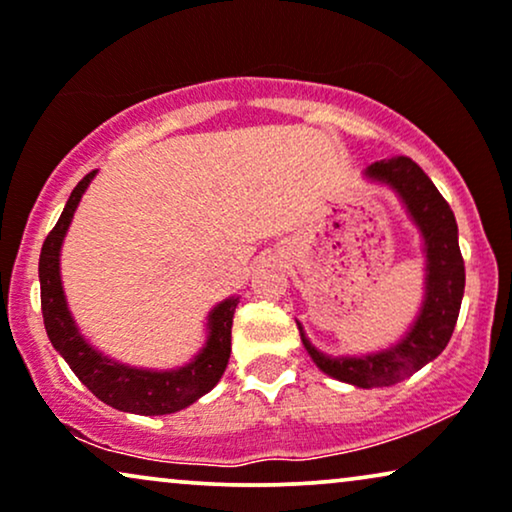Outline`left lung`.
Returning <instances> with one entry per match:
<instances>
[{
    "instance_id": "obj_1",
    "label": "left lung",
    "mask_w": 512,
    "mask_h": 512,
    "mask_svg": "<svg viewBox=\"0 0 512 512\" xmlns=\"http://www.w3.org/2000/svg\"><path fill=\"white\" fill-rule=\"evenodd\" d=\"M364 177L385 184L397 193L406 215L423 238L425 295L420 312L401 340L387 349L361 357H331L316 349L297 321L302 345L323 373L354 387H387L401 383L437 359L449 345L461 312L465 290V267L458 248V224L449 203L437 191L428 174L411 158H390L368 165Z\"/></svg>"
}]
</instances>
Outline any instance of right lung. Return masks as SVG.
I'll list each match as a JSON object with an SVG mask.
<instances>
[{"label": "right lung", "mask_w": 512, "mask_h": 512, "mask_svg": "<svg viewBox=\"0 0 512 512\" xmlns=\"http://www.w3.org/2000/svg\"><path fill=\"white\" fill-rule=\"evenodd\" d=\"M96 177V170L89 172L80 184L70 193L66 208L47 241L42 245L40 255V288H42V316L44 328L51 345L73 373L99 397L103 404L125 413H139V416H165V413H177L203 394H208L224 375L231 354V323L241 297L231 295L217 307H212L205 323V345L189 364L177 368H139L122 364L89 345L87 338L80 333L77 323L68 309L66 293H63L61 281V248L66 234L73 222V215L80 200Z\"/></svg>", "instance_id": "1"}]
</instances>
